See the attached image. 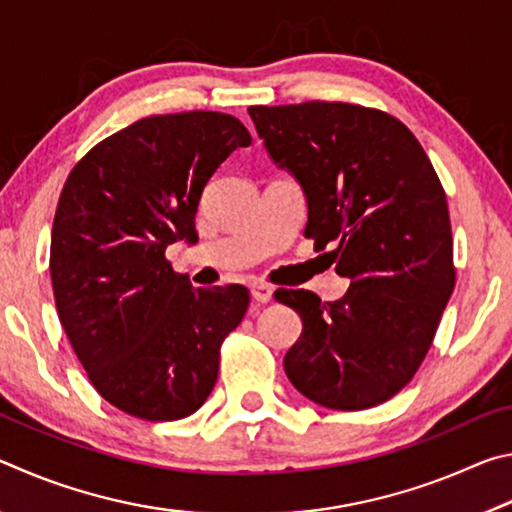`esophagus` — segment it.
I'll use <instances>...</instances> for the list:
<instances>
[{"label":"esophagus","mask_w":512,"mask_h":512,"mask_svg":"<svg viewBox=\"0 0 512 512\" xmlns=\"http://www.w3.org/2000/svg\"><path fill=\"white\" fill-rule=\"evenodd\" d=\"M250 293H253V300H257V302H271L273 287H271V284H266V282H257V284H253Z\"/></svg>","instance_id":"1"}]
</instances>
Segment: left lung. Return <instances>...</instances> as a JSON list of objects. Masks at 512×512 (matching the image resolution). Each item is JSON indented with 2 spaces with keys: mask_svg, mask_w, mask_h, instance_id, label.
<instances>
[{
  "mask_svg": "<svg viewBox=\"0 0 512 512\" xmlns=\"http://www.w3.org/2000/svg\"><path fill=\"white\" fill-rule=\"evenodd\" d=\"M277 167L307 196L305 237L334 244L341 300L282 289L302 318L284 372L311 402L361 411L409 384L456 284L445 189L400 119L341 101L250 106Z\"/></svg>",
  "mask_w": 512,
  "mask_h": 512,
  "instance_id": "8db88e82",
  "label": "left lung"
}]
</instances>
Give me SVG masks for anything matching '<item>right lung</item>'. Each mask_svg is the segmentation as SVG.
I'll return each mask as SVG.
<instances>
[{
	"label": "right lung",
	"mask_w": 512,
	"mask_h": 512,
	"mask_svg": "<svg viewBox=\"0 0 512 512\" xmlns=\"http://www.w3.org/2000/svg\"><path fill=\"white\" fill-rule=\"evenodd\" d=\"M250 142L225 112L153 115L99 142L65 180L49 253L58 318L92 386L119 411L180 420L212 393L248 289H194L164 250L196 237L207 180Z\"/></svg>",
	"instance_id": "add662e5"
}]
</instances>
